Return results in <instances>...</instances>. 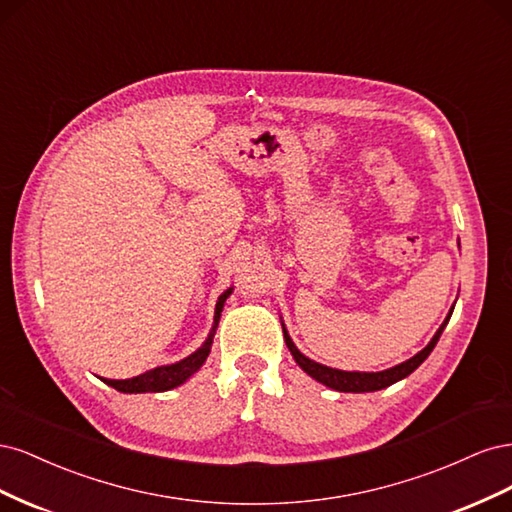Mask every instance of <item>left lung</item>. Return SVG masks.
<instances>
[{
  "label": "left lung",
  "instance_id": "obj_1",
  "mask_svg": "<svg viewBox=\"0 0 512 512\" xmlns=\"http://www.w3.org/2000/svg\"><path fill=\"white\" fill-rule=\"evenodd\" d=\"M455 305L451 307V312H448V316L444 318V322L440 324V329L436 331V335L431 337V342L421 350L416 352L412 359L399 363L391 369H384V371H344V369H335V367H327L322 363H316L309 359V356H305L297 346H294L292 337L288 335L286 331V324L282 322V329H284V339H286V346L292 354V359L297 361V365L305 371L307 376H312L316 382L329 386V389L333 391H339V393H374V391H380V389H386V386H391L399 380H404L406 376H410L412 371L421 365L427 356L431 354V350L436 348L438 339L444 331V327L448 324V320H451V314H453Z\"/></svg>",
  "mask_w": 512,
  "mask_h": 512
}]
</instances>
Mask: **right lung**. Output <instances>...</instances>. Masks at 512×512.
<instances>
[{"mask_svg":"<svg viewBox=\"0 0 512 512\" xmlns=\"http://www.w3.org/2000/svg\"><path fill=\"white\" fill-rule=\"evenodd\" d=\"M230 294H232V288H228L220 294L218 303H215V316H213V327L209 331V337L205 339L203 346L194 350L190 356H185V359H181L177 363L153 367V369L145 371V374L128 378V380H108V378H100V380L108 386H113V389H117L121 393H162V391L177 389V386H181L185 380H190L196 374V371L203 367V363L207 361V356L211 352L215 329H218L224 303H226Z\"/></svg>","mask_w":512,"mask_h":512,"instance_id":"right-lung-1","label":"right lung"}]
</instances>
